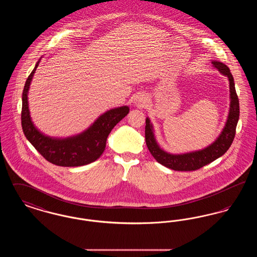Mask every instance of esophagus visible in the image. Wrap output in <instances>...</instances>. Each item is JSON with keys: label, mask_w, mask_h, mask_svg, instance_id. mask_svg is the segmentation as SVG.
<instances>
[{"label": "esophagus", "mask_w": 257, "mask_h": 257, "mask_svg": "<svg viewBox=\"0 0 257 257\" xmlns=\"http://www.w3.org/2000/svg\"><path fill=\"white\" fill-rule=\"evenodd\" d=\"M146 102H147V99H146V96L144 94H138L135 97V103L139 107H143L146 104Z\"/></svg>", "instance_id": "34e87169"}]
</instances>
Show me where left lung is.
<instances>
[{"mask_svg":"<svg viewBox=\"0 0 257 257\" xmlns=\"http://www.w3.org/2000/svg\"><path fill=\"white\" fill-rule=\"evenodd\" d=\"M213 66L219 69L220 73L228 77L229 86H230V110L226 124L215 143L211 146L192 153H187L182 155H173L169 154L162 150L157 145L152 126L149 119L146 120V143L147 148L152 154L155 160L161 165L177 171H196L205 165L210 164L211 162L218 159L222 156L231 146L234 137L236 134V126L239 119L240 108H239V99L236 93L234 79L232 74L230 73L229 68L220 61H212Z\"/></svg>","mask_w":257,"mask_h":257,"instance_id":"obj_1","label":"left lung"}]
</instances>
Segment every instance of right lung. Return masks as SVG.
Returning a JSON list of instances; mask_svg holds the SVG:
<instances>
[{
  "instance_id": "right-lung-1",
  "label": "right lung",
  "mask_w": 257,
  "mask_h": 257,
  "mask_svg": "<svg viewBox=\"0 0 257 257\" xmlns=\"http://www.w3.org/2000/svg\"><path fill=\"white\" fill-rule=\"evenodd\" d=\"M29 75L22 95L21 123L26 138L43 158L61 167H79L97 160L105 150L107 138L112 128L129 112L127 106L108 110L102 114L86 131L76 137L57 140L41 134L31 120L28 107V90L34 73Z\"/></svg>"
}]
</instances>
